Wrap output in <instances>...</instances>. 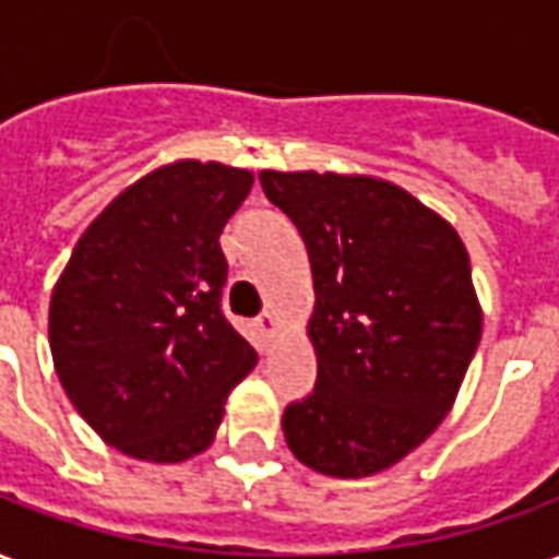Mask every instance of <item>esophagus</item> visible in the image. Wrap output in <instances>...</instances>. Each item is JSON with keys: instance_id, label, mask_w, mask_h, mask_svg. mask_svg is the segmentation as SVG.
<instances>
[{"instance_id": "34e87169", "label": "esophagus", "mask_w": 559, "mask_h": 559, "mask_svg": "<svg viewBox=\"0 0 559 559\" xmlns=\"http://www.w3.org/2000/svg\"><path fill=\"white\" fill-rule=\"evenodd\" d=\"M254 322H258L260 332H266V334H269V332H275V313H272V311H263Z\"/></svg>"}]
</instances>
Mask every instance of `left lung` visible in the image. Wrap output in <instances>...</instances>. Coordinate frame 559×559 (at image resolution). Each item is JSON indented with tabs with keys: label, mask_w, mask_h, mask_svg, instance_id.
<instances>
[{
	"label": "left lung",
	"mask_w": 559,
	"mask_h": 559,
	"mask_svg": "<svg viewBox=\"0 0 559 559\" xmlns=\"http://www.w3.org/2000/svg\"><path fill=\"white\" fill-rule=\"evenodd\" d=\"M299 227L313 275V394L284 408L301 465L370 477L444 420L483 334L471 260L450 222L364 175L260 171Z\"/></svg>",
	"instance_id": "left-lung-1"
}]
</instances>
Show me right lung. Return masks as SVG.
Returning <instances> with one entry per match:
<instances>
[{
	"instance_id": "add662e5",
	"label": "right lung",
	"mask_w": 559,
	"mask_h": 559,
	"mask_svg": "<svg viewBox=\"0 0 559 559\" xmlns=\"http://www.w3.org/2000/svg\"><path fill=\"white\" fill-rule=\"evenodd\" d=\"M246 168L163 165L82 234L49 299V349L88 427L144 462H183L216 438L258 353L225 320L218 237L251 192Z\"/></svg>"
}]
</instances>
